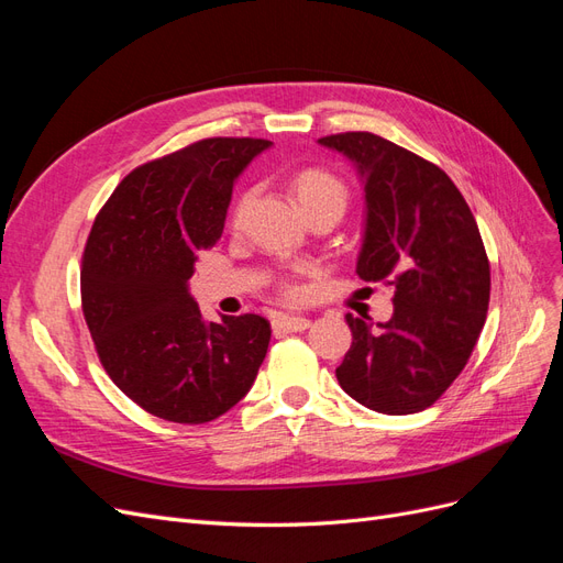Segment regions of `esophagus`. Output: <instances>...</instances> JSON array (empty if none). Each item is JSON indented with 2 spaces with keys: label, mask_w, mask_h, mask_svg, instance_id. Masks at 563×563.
<instances>
[{
  "label": "esophagus",
  "mask_w": 563,
  "mask_h": 563,
  "mask_svg": "<svg viewBox=\"0 0 563 563\" xmlns=\"http://www.w3.org/2000/svg\"><path fill=\"white\" fill-rule=\"evenodd\" d=\"M272 329L277 333H296V331H305L310 329V319L298 317V314H277L272 319Z\"/></svg>",
  "instance_id": "34e87169"
}]
</instances>
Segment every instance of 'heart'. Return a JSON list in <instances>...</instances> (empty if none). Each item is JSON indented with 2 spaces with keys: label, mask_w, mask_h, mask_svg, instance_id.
Here are the masks:
<instances>
[{
  "label": "heart",
  "mask_w": 563,
  "mask_h": 563,
  "mask_svg": "<svg viewBox=\"0 0 563 563\" xmlns=\"http://www.w3.org/2000/svg\"><path fill=\"white\" fill-rule=\"evenodd\" d=\"M294 190H296L300 207L308 211V216L314 211H321V209H333L343 216L347 209V201H350L347 185L338 176H333L331 172H327V168H319V166H308V168H302V172H298L294 178ZM253 199H255L253 187H249V190H244L240 195V199H236L234 209H232L234 225L244 223ZM279 288H282L284 298L294 300L300 296V286L294 279H284L279 284Z\"/></svg>",
  "instance_id": "1"
}]
</instances>
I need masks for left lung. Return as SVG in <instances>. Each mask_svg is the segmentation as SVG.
I'll return each mask as SVG.
<instances>
[{
	"mask_svg": "<svg viewBox=\"0 0 563 563\" xmlns=\"http://www.w3.org/2000/svg\"><path fill=\"white\" fill-rule=\"evenodd\" d=\"M319 143L343 152L364 178L356 275L395 286V314L378 329L345 314L352 345L335 378L371 411H424L460 376L484 329L490 265L479 228L455 183L406 147L368 131Z\"/></svg>",
	"mask_w": 563,
	"mask_h": 563,
	"instance_id": "obj_1",
	"label": "left lung"
}]
</instances>
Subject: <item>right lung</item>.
I'll return each mask as SVG.
<instances>
[{
  "label": "right lung",
  "instance_id": "right-lung-1",
  "mask_svg": "<svg viewBox=\"0 0 563 563\" xmlns=\"http://www.w3.org/2000/svg\"><path fill=\"white\" fill-rule=\"evenodd\" d=\"M263 139H203L117 185L81 255V310L112 383L147 413L201 424L246 397L269 345L261 314L207 321L187 294L223 234L234 178Z\"/></svg>",
  "mask_w": 563,
  "mask_h": 563
}]
</instances>
